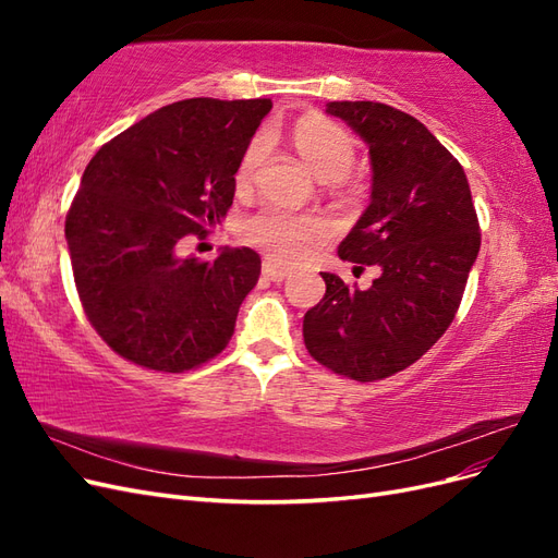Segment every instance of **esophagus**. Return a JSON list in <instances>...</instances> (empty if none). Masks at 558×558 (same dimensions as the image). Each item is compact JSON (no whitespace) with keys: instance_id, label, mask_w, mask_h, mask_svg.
Instances as JSON below:
<instances>
[{"instance_id":"esophagus-1","label":"esophagus","mask_w":558,"mask_h":558,"mask_svg":"<svg viewBox=\"0 0 558 558\" xmlns=\"http://www.w3.org/2000/svg\"><path fill=\"white\" fill-rule=\"evenodd\" d=\"M289 275H291L289 267H279V265L272 263V260H265V263H263V277L269 279V281H283Z\"/></svg>"}]
</instances>
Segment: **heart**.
Returning <instances> with one entry per match:
<instances>
[{"mask_svg":"<svg viewBox=\"0 0 558 558\" xmlns=\"http://www.w3.org/2000/svg\"><path fill=\"white\" fill-rule=\"evenodd\" d=\"M293 144L312 172L326 181L342 179L353 162H356L359 146L342 125L324 118H310L300 121L293 130ZM269 150L265 134L253 140L234 172L238 191H246L256 181ZM332 232V226L324 214L318 211H289L283 207L267 205L256 214L246 216L240 226L242 242L265 251L267 256L281 263H295L310 256L312 248L324 244Z\"/></svg>","mask_w":558,"mask_h":558,"instance_id":"b5f03b06","label":"heart"}]
</instances>
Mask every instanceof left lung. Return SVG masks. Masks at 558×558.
Masks as SVG:
<instances>
[{
	"instance_id": "1",
	"label": "left lung",
	"mask_w": 558,
	"mask_h": 558,
	"mask_svg": "<svg viewBox=\"0 0 558 558\" xmlns=\"http://www.w3.org/2000/svg\"><path fill=\"white\" fill-rule=\"evenodd\" d=\"M369 146L373 199L340 258L377 265L367 291L320 272L326 295L302 320L312 359L353 381L416 363L459 312L480 253V221L461 162L414 116L379 102H328Z\"/></svg>"
}]
</instances>
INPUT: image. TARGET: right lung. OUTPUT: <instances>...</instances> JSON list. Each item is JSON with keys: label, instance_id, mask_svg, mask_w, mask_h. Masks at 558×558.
I'll return each instance as SVG.
<instances>
[{"label": "right lung", "instance_id": "1", "mask_svg": "<svg viewBox=\"0 0 558 558\" xmlns=\"http://www.w3.org/2000/svg\"><path fill=\"white\" fill-rule=\"evenodd\" d=\"M269 109V99H183L88 162L64 238L83 312L121 359L179 375L228 347L260 256L226 248L209 263L177 251L232 207L234 172Z\"/></svg>", "mask_w": 558, "mask_h": 558}]
</instances>
